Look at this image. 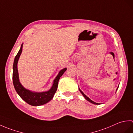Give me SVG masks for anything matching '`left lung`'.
Returning a JSON list of instances; mask_svg holds the SVG:
<instances>
[{
  "instance_id": "1",
  "label": "left lung",
  "mask_w": 133,
  "mask_h": 133,
  "mask_svg": "<svg viewBox=\"0 0 133 133\" xmlns=\"http://www.w3.org/2000/svg\"><path fill=\"white\" fill-rule=\"evenodd\" d=\"M118 88H117V89H118ZM79 91H81V92L82 93V95H83V97H84V98H85V99H86L87 101H88L89 102H91V103H93V104H98V103H95V102H94V101H91V99H90L89 97H87V96H86L85 94H84V93H83L82 91H81V90H80V89H79Z\"/></svg>"
}]
</instances>
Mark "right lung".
Instances as JSON below:
<instances>
[{"label":"right lung","instance_id":"1","mask_svg":"<svg viewBox=\"0 0 133 133\" xmlns=\"http://www.w3.org/2000/svg\"><path fill=\"white\" fill-rule=\"evenodd\" d=\"M22 46H23V45L22 44L21 49H20L19 52L16 55L14 62L12 79L14 87H15L16 91L22 99L24 100L28 104H30V105L37 106L46 104L52 99L56 91V90H57L59 79L63 74V73L66 71L67 69H63L59 72L57 77L54 81L53 85L49 91L42 92H33L30 91V90L24 89L22 86L21 83L19 82V80L17 63H18L19 56L22 51Z\"/></svg>","mask_w":133,"mask_h":133}]
</instances>
